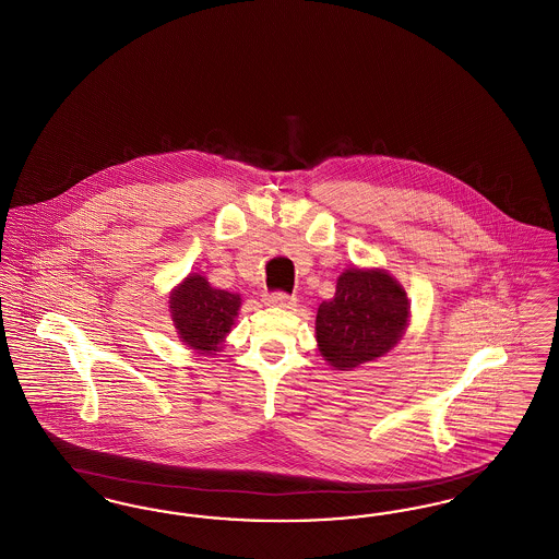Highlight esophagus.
<instances>
[{
  "label": "esophagus",
  "mask_w": 559,
  "mask_h": 559,
  "mask_svg": "<svg viewBox=\"0 0 559 559\" xmlns=\"http://www.w3.org/2000/svg\"><path fill=\"white\" fill-rule=\"evenodd\" d=\"M264 304L272 306V308H285V310H292L297 306V299L287 295V293H266L264 295Z\"/></svg>",
  "instance_id": "34e87169"
}]
</instances>
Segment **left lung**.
<instances>
[{
  "label": "left lung",
  "mask_w": 559,
  "mask_h": 559,
  "mask_svg": "<svg viewBox=\"0 0 559 559\" xmlns=\"http://www.w3.org/2000/svg\"><path fill=\"white\" fill-rule=\"evenodd\" d=\"M408 320L411 301L388 270L346 267L317 312L320 356L335 371H354L399 346Z\"/></svg>",
  "instance_id": "1"
}]
</instances>
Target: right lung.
<instances>
[{"label":"right lung","instance_id":"1","mask_svg":"<svg viewBox=\"0 0 559 559\" xmlns=\"http://www.w3.org/2000/svg\"><path fill=\"white\" fill-rule=\"evenodd\" d=\"M167 304L180 342L201 356H215L239 317L240 295L215 289L194 272L171 289Z\"/></svg>","mask_w":559,"mask_h":559}]
</instances>
